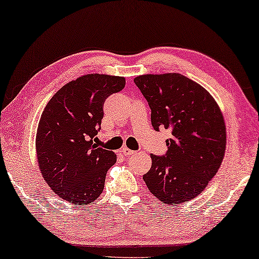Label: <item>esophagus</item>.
Returning a JSON list of instances; mask_svg holds the SVG:
<instances>
[{
  "label": "esophagus",
  "mask_w": 259,
  "mask_h": 259,
  "mask_svg": "<svg viewBox=\"0 0 259 259\" xmlns=\"http://www.w3.org/2000/svg\"><path fill=\"white\" fill-rule=\"evenodd\" d=\"M121 152H122V155H124V156H132V155H134L137 151L131 150V149H128V148L124 147V148H122V149H121Z\"/></svg>",
  "instance_id": "obj_1"
}]
</instances>
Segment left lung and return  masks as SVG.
<instances>
[{"label": "left lung", "mask_w": 259, "mask_h": 259, "mask_svg": "<svg viewBox=\"0 0 259 259\" xmlns=\"http://www.w3.org/2000/svg\"><path fill=\"white\" fill-rule=\"evenodd\" d=\"M151 110L155 131H171L167 151L151 156L147 187L165 204L193 200L222 165L226 127L217 102L201 84L179 73L145 74L134 79Z\"/></svg>", "instance_id": "obj_1"}]
</instances>
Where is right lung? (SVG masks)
<instances>
[{
  "mask_svg": "<svg viewBox=\"0 0 259 259\" xmlns=\"http://www.w3.org/2000/svg\"><path fill=\"white\" fill-rule=\"evenodd\" d=\"M125 87V78L92 73L72 80L55 94L41 114L36 132L40 171L59 197L86 205L103 192L113 151L97 147L107 97Z\"/></svg>",
  "mask_w": 259,
  "mask_h": 259,
  "instance_id": "right-lung-1",
  "label": "right lung"
}]
</instances>
